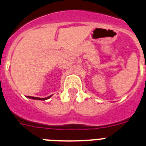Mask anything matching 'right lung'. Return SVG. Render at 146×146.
<instances>
[{"instance_id": "1", "label": "right lung", "mask_w": 146, "mask_h": 146, "mask_svg": "<svg viewBox=\"0 0 146 146\" xmlns=\"http://www.w3.org/2000/svg\"><path fill=\"white\" fill-rule=\"evenodd\" d=\"M52 95H51V96H47V97L46 98H39V97H34V96H27L28 98H30V99H36V100H43V101H44V100H47V99H48L49 98H50L51 96H52Z\"/></svg>"}]
</instances>
